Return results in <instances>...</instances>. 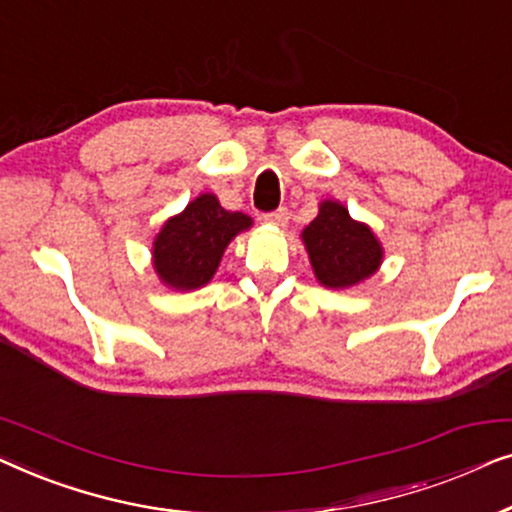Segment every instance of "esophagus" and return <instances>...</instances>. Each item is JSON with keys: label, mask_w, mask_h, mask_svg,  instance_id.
I'll return each instance as SVG.
<instances>
[{"label": "esophagus", "mask_w": 512, "mask_h": 512, "mask_svg": "<svg viewBox=\"0 0 512 512\" xmlns=\"http://www.w3.org/2000/svg\"><path fill=\"white\" fill-rule=\"evenodd\" d=\"M264 220L269 222V225H276V227H285L287 220H290V213H287V208H278V211L273 213H266Z\"/></svg>", "instance_id": "1"}]
</instances>
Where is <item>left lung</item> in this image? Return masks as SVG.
I'll use <instances>...</instances> for the list:
<instances>
[{"mask_svg":"<svg viewBox=\"0 0 512 512\" xmlns=\"http://www.w3.org/2000/svg\"><path fill=\"white\" fill-rule=\"evenodd\" d=\"M308 259L320 285L345 290L378 271L383 246L369 225L350 218L338 201H322L320 213L301 232Z\"/></svg>","mask_w":512,"mask_h":512,"instance_id":"1","label":"left lung"}]
</instances>
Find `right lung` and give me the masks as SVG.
Instances as JSON below:
<instances>
[{
    "mask_svg": "<svg viewBox=\"0 0 512 512\" xmlns=\"http://www.w3.org/2000/svg\"><path fill=\"white\" fill-rule=\"evenodd\" d=\"M253 220L246 213L225 211L215 194L206 192L164 222L153 241V266L164 285L174 290L204 287L218 271L225 248Z\"/></svg>",
    "mask_w": 512,
    "mask_h": 512,
    "instance_id": "right-lung-1",
    "label": "right lung"
}]
</instances>
